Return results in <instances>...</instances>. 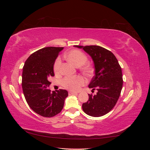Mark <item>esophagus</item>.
Listing matches in <instances>:
<instances>
[{
	"label": "esophagus",
	"mask_w": 150,
	"mask_h": 150,
	"mask_svg": "<svg viewBox=\"0 0 150 150\" xmlns=\"http://www.w3.org/2000/svg\"><path fill=\"white\" fill-rule=\"evenodd\" d=\"M78 93V92H74V91H69V94H77Z\"/></svg>",
	"instance_id": "esophagus-1"
}]
</instances>
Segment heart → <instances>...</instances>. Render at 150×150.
<instances>
[{
    "label": "heart",
    "instance_id": "b5f03b06",
    "mask_svg": "<svg viewBox=\"0 0 150 150\" xmlns=\"http://www.w3.org/2000/svg\"><path fill=\"white\" fill-rule=\"evenodd\" d=\"M67 59L77 67H80V69L86 76H89L91 73V69L89 65L85 64L88 61L86 54L79 50H72L66 54ZM61 59L57 57L54 62V70L56 73L59 72L61 70ZM85 83L83 77L81 76L69 77L67 76L61 81L62 86L66 89L72 91H78Z\"/></svg>",
    "mask_w": 150,
    "mask_h": 150
}]
</instances>
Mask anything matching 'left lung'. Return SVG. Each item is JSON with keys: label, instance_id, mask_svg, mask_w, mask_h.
I'll return each mask as SVG.
<instances>
[{"label": "left lung", "instance_id": "8db88e82", "mask_svg": "<svg viewBox=\"0 0 150 150\" xmlns=\"http://www.w3.org/2000/svg\"><path fill=\"white\" fill-rule=\"evenodd\" d=\"M83 49L94 62L95 75L89 84L96 94H88L89 100L83 104L84 112L93 117L105 115L114 108L122 87L121 67L111 51L99 46H74Z\"/></svg>", "mask_w": 150, "mask_h": 150}]
</instances>
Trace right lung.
<instances>
[{
  "mask_svg": "<svg viewBox=\"0 0 150 150\" xmlns=\"http://www.w3.org/2000/svg\"><path fill=\"white\" fill-rule=\"evenodd\" d=\"M64 47H47L33 53L25 62L22 87L29 107L44 117H53L64 107L68 92L64 89L51 91L49 79L54 76V64Z\"/></svg>",
  "mask_w": 150,
  "mask_h": 150,
  "instance_id": "add662e5",
  "label": "right lung"
}]
</instances>
